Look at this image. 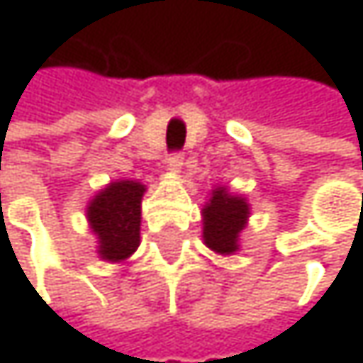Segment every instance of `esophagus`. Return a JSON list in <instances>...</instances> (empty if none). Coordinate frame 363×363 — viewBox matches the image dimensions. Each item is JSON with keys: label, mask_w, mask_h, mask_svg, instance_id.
<instances>
[{"label": "esophagus", "mask_w": 363, "mask_h": 363, "mask_svg": "<svg viewBox=\"0 0 363 363\" xmlns=\"http://www.w3.org/2000/svg\"><path fill=\"white\" fill-rule=\"evenodd\" d=\"M182 160H184V157H182V153H172V155L168 157V162H166V164H168V170L179 172L182 166Z\"/></svg>", "instance_id": "esophagus-1"}]
</instances>
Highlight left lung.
I'll list each match as a JSON object with an SVG mask.
<instances>
[{
  "label": "left lung",
  "instance_id": "left-lung-1",
  "mask_svg": "<svg viewBox=\"0 0 363 363\" xmlns=\"http://www.w3.org/2000/svg\"><path fill=\"white\" fill-rule=\"evenodd\" d=\"M203 214V244L218 254L240 250V233L244 231L250 203L242 195L229 193L227 186H216L201 210Z\"/></svg>",
  "mask_w": 363,
  "mask_h": 363
}]
</instances>
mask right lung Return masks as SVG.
I'll return each mask as SVG.
<instances>
[{
  "label": "right lung",
  "mask_w": 363,
  "mask_h": 363,
  "mask_svg": "<svg viewBox=\"0 0 363 363\" xmlns=\"http://www.w3.org/2000/svg\"><path fill=\"white\" fill-rule=\"evenodd\" d=\"M147 186L136 181H115L88 203L86 216L99 240V256L123 262L140 244V201Z\"/></svg>",
  "instance_id": "1"
}]
</instances>
